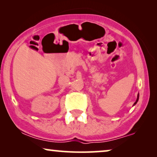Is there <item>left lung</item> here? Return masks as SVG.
Instances as JSON below:
<instances>
[{
	"instance_id": "8db88e82",
	"label": "left lung",
	"mask_w": 157,
	"mask_h": 157,
	"mask_svg": "<svg viewBox=\"0 0 157 157\" xmlns=\"http://www.w3.org/2000/svg\"><path fill=\"white\" fill-rule=\"evenodd\" d=\"M139 94H138V95H137V98H136V102H135V103H134V105H135V104H136V103H137V101H139Z\"/></svg>"
}]
</instances>
